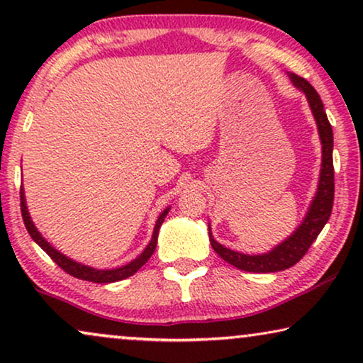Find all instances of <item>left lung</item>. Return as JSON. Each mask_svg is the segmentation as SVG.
I'll use <instances>...</instances> for the list:
<instances>
[{
  "label": "left lung",
  "instance_id": "1",
  "mask_svg": "<svg viewBox=\"0 0 363 363\" xmlns=\"http://www.w3.org/2000/svg\"><path fill=\"white\" fill-rule=\"evenodd\" d=\"M291 81L294 86L306 94L307 102H309L311 111L314 113L317 128H319V137L322 143V168L319 177V186H317V193L312 200L309 211L302 221V225L277 245L274 250L264 255H242V252L233 251L230 247H225L220 242L215 241V238L210 235V242L213 250L218 252V256L223 257L226 262H230L238 269L247 271V272H277L289 269L299 262L315 238L319 236L322 228L329 221L332 206H334V160H332V150H334V133H332V127L327 113L324 111V104H322L319 94L304 77H299L297 74H289Z\"/></svg>",
  "mask_w": 363,
  "mask_h": 363
}]
</instances>
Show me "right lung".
Returning <instances> with one entry per match:
<instances>
[{
    "mask_svg": "<svg viewBox=\"0 0 363 363\" xmlns=\"http://www.w3.org/2000/svg\"><path fill=\"white\" fill-rule=\"evenodd\" d=\"M19 198H21V215H23L24 226H26L29 236H31L33 240L36 241L39 246H41V250L46 251L48 256L51 257V259L56 262V264L61 267V269L66 271L67 274H71V276L77 277V279H82V281L99 282V284H102V282H117V281L125 279V277H130L132 274H135V272L140 269V267L145 264L148 259H150V256L153 255V251H155V247H157L158 230H160L163 220H165V216L168 215V211H170V208H167V210H163L162 215L158 216V220L155 223V228H153L152 241L148 242V246L145 247V250H143V252H142L140 256L135 257V259L130 261L125 266L116 267V269H94V267L84 266V264H81V262H76V261L69 259V257L64 256L62 252H59L57 250H54V247L49 245L46 240H44V238L41 236V233L36 230V226H34V223L31 221V216H29V213H28L26 200H24L23 188H21V191H19Z\"/></svg>",
    "mask_w": 363,
    "mask_h": 363,
    "instance_id": "1",
    "label": "right lung"
}]
</instances>
